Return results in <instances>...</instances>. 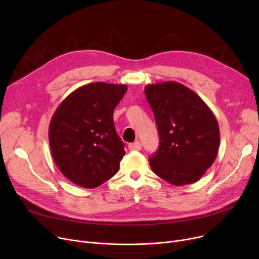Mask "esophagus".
<instances>
[{
  "mask_svg": "<svg viewBox=\"0 0 259 259\" xmlns=\"http://www.w3.org/2000/svg\"><path fill=\"white\" fill-rule=\"evenodd\" d=\"M129 150H135V151H140L142 150V145L140 142H135V143H131L128 145Z\"/></svg>",
  "mask_w": 259,
  "mask_h": 259,
  "instance_id": "obj_1",
  "label": "esophagus"
}]
</instances>
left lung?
I'll list each match as a JSON object with an SVG mask.
<instances>
[{"mask_svg":"<svg viewBox=\"0 0 259 259\" xmlns=\"http://www.w3.org/2000/svg\"><path fill=\"white\" fill-rule=\"evenodd\" d=\"M159 135L151 169L174 186L193 184L212 166L220 147V127L198 95L176 81L145 87Z\"/></svg>","mask_w":259,"mask_h":259,"instance_id":"left-lung-1","label":"left lung"}]
</instances>
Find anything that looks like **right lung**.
Listing matches in <instances>:
<instances>
[{
    "label": "right lung",
    "instance_id": "right-lung-1",
    "mask_svg": "<svg viewBox=\"0 0 259 259\" xmlns=\"http://www.w3.org/2000/svg\"><path fill=\"white\" fill-rule=\"evenodd\" d=\"M127 86L102 81L81 86L60 104L49 125L52 157L66 179L95 188L116 174L125 155L113 110Z\"/></svg>",
    "mask_w": 259,
    "mask_h": 259
}]
</instances>
